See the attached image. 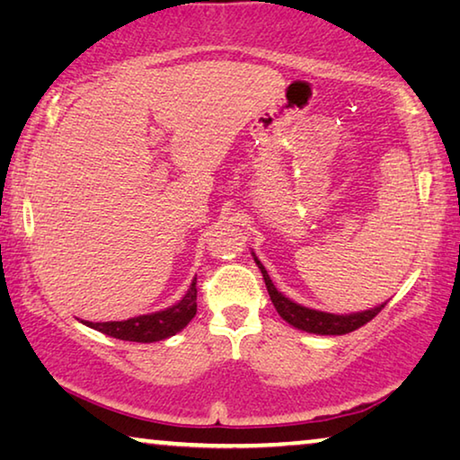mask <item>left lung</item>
<instances>
[{
  "mask_svg": "<svg viewBox=\"0 0 460 460\" xmlns=\"http://www.w3.org/2000/svg\"><path fill=\"white\" fill-rule=\"evenodd\" d=\"M252 259L261 270V273H263L267 292H270L273 306L279 313L281 319L292 324V327H296V329L306 331V333H314V335H345V333H351V331H356L359 327H364L366 323H370L374 316H376L380 310L385 308V304H386L385 302L376 308L364 310V313H351V314H331V313H323V310L306 308V306H302V304H296L294 300L286 298V296L281 292H278V288L273 286L270 273H267L263 263H261L254 252H252Z\"/></svg>",
  "mask_w": 460,
  "mask_h": 460,
  "instance_id": "left-lung-1",
  "label": "left lung"
}]
</instances>
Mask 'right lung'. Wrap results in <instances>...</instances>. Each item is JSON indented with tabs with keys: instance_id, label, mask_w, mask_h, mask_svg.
I'll list each match as a JSON object with an SVG mask.
<instances>
[{
	"instance_id": "obj_1",
	"label": "right lung",
	"mask_w": 460,
	"mask_h": 460,
	"mask_svg": "<svg viewBox=\"0 0 460 460\" xmlns=\"http://www.w3.org/2000/svg\"><path fill=\"white\" fill-rule=\"evenodd\" d=\"M197 313V278L190 281L187 294L182 296L181 302L174 306L152 314L133 316L127 321H109V323H90L84 321L90 329L101 331V333L123 339V341H137V343H154L162 341L179 333L187 327Z\"/></svg>"
}]
</instances>
